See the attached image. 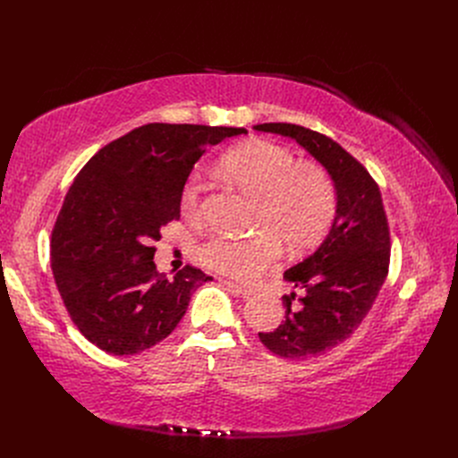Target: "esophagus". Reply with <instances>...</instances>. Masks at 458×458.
<instances>
[{"label": "esophagus", "mask_w": 458, "mask_h": 458, "mask_svg": "<svg viewBox=\"0 0 458 458\" xmlns=\"http://www.w3.org/2000/svg\"><path fill=\"white\" fill-rule=\"evenodd\" d=\"M223 284L228 287L230 292H233V293L239 295V297H250V295L254 293L252 290H249V287H243V285H239V284L230 282V280H223Z\"/></svg>", "instance_id": "34e87169"}]
</instances>
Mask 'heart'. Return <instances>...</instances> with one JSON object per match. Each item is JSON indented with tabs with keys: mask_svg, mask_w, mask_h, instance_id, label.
I'll return each mask as SVG.
<instances>
[{
	"mask_svg": "<svg viewBox=\"0 0 458 458\" xmlns=\"http://www.w3.org/2000/svg\"><path fill=\"white\" fill-rule=\"evenodd\" d=\"M223 173L259 200L256 228L250 237L213 233L197 249L204 267L219 275L249 282L280 256V242L290 250L316 245L332 223L335 187L321 166L297 163L280 144L254 139L228 152ZM202 183L189 174L180 192L183 215L200 213Z\"/></svg>",
	"mask_w": 458,
	"mask_h": 458,
	"instance_id": "heart-1",
	"label": "heart"
}]
</instances>
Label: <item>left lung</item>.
Wrapping results in <instances>:
<instances>
[{
    "instance_id": "obj_1",
    "label": "left lung",
    "mask_w": 458,
    "mask_h": 458,
    "mask_svg": "<svg viewBox=\"0 0 458 458\" xmlns=\"http://www.w3.org/2000/svg\"><path fill=\"white\" fill-rule=\"evenodd\" d=\"M256 131L297 140L335 187V213L321 245L284 273L295 292L284 295L278 328L259 342L287 360L318 356L345 342L371 310L388 275L390 230L378 185L330 137L297 124H256Z\"/></svg>"
}]
</instances>
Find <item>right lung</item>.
<instances>
[{
	"label": "right lung",
	"mask_w": 458,
	"mask_h": 458,
	"mask_svg": "<svg viewBox=\"0 0 458 458\" xmlns=\"http://www.w3.org/2000/svg\"><path fill=\"white\" fill-rule=\"evenodd\" d=\"M245 128L147 124L96 152L72 182L52 233V271L68 314L98 349L126 356L171 334L192 292L213 280L185 266L157 273L152 247L180 219L192 165Z\"/></svg>",
	"instance_id": "right-lung-1"
}]
</instances>
